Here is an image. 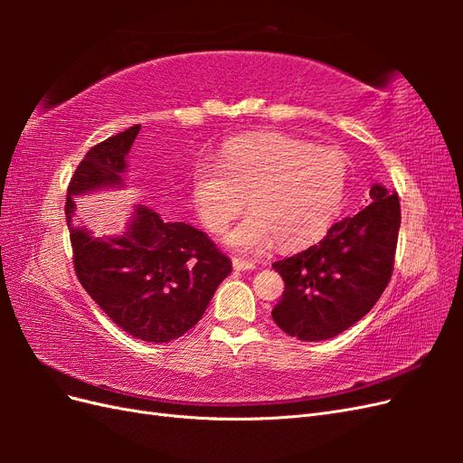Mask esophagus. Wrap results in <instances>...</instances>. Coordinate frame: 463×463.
<instances>
[{"mask_svg": "<svg viewBox=\"0 0 463 463\" xmlns=\"http://www.w3.org/2000/svg\"><path fill=\"white\" fill-rule=\"evenodd\" d=\"M232 264H233L235 270H253L255 269V262L245 260V259H233Z\"/></svg>", "mask_w": 463, "mask_h": 463, "instance_id": "34e87169", "label": "esophagus"}]
</instances>
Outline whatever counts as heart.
<instances>
[{"label":"heart","mask_w":463,"mask_h":463,"mask_svg":"<svg viewBox=\"0 0 463 463\" xmlns=\"http://www.w3.org/2000/svg\"><path fill=\"white\" fill-rule=\"evenodd\" d=\"M345 189L342 150L282 133L237 137L222 148L220 164L199 160L191 172L193 203L210 232L226 230L249 199L253 213L228 235L241 253L320 240L340 216Z\"/></svg>","instance_id":"heart-1"}]
</instances>
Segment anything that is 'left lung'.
I'll list each match as a JSON object with an SVG mask.
<instances>
[{"mask_svg": "<svg viewBox=\"0 0 463 463\" xmlns=\"http://www.w3.org/2000/svg\"><path fill=\"white\" fill-rule=\"evenodd\" d=\"M369 194L373 203L354 218L335 222L325 240L272 264L286 282L272 318L293 338H334L365 317L388 286L402 220L400 199L381 184Z\"/></svg>", "mask_w": 463, "mask_h": 463, "instance_id": "left-lung-1", "label": "left lung"}]
</instances>
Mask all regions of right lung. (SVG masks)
Wrapping results in <instances>:
<instances>
[{
    "mask_svg": "<svg viewBox=\"0 0 463 463\" xmlns=\"http://www.w3.org/2000/svg\"><path fill=\"white\" fill-rule=\"evenodd\" d=\"M138 131L141 125H135L87 152L67 187L65 218L75 272L89 296L133 338L165 344L201 320L232 260L204 232L167 222L145 204H135L121 235L92 237L77 226L75 197L125 185Z\"/></svg>",
    "mask_w": 463,
    "mask_h": 463,
    "instance_id": "right-lung-1",
    "label": "right lung"
}]
</instances>
